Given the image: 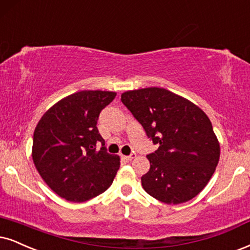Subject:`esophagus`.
I'll return each mask as SVG.
<instances>
[{
    "instance_id": "obj_1",
    "label": "esophagus",
    "mask_w": 250,
    "mask_h": 250,
    "mask_svg": "<svg viewBox=\"0 0 250 250\" xmlns=\"http://www.w3.org/2000/svg\"><path fill=\"white\" fill-rule=\"evenodd\" d=\"M135 157H136V153L132 152L131 154H129V156H122V159L125 160V162H130V160L134 159Z\"/></svg>"
}]
</instances>
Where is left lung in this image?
<instances>
[{
  "instance_id": "1",
  "label": "left lung",
  "mask_w": 250,
  "mask_h": 250,
  "mask_svg": "<svg viewBox=\"0 0 250 250\" xmlns=\"http://www.w3.org/2000/svg\"><path fill=\"white\" fill-rule=\"evenodd\" d=\"M121 102L159 146L146 156L150 169L141 178L144 190L166 204L194 198L219 162V143L207 114L162 87L128 91Z\"/></svg>"
}]
</instances>
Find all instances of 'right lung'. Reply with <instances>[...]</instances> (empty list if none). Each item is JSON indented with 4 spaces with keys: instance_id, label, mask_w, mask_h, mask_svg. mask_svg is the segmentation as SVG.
Here are the masks:
<instances>
[{
    "instance_id": "1",
    "label": "right lung",
    "mask_w": 250,
    "mask_h": 250,
    "mask_svg": "<svg viewBox=\"0 0 250 250\" xmlns=\"http://www.w3.org/2000/svg\"><path fill=\"white\" fill-rule=\"evenodd\" d=\"M115 96L109 91H81L60 100L38 122L33 163L60 197L80 203L112 185L120 158L107 152L97 122Z\"/></svg>"
}]
</instances>
